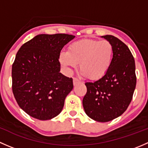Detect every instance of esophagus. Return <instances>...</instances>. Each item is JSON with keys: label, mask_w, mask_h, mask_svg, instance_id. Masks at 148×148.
I'll use <instances>...</instances> for the list:
<instances>
[{"label": "esophagus", "mask_w": 148, "mask_h": 148, "mask_svg": "<svg viewBox=\"0 0 148 148\" xmlns=\"http://www.w3.org/2000/svg\"><path fill=\"white\" fill-rule=\"evenodd\" d=\"M80 82V80L79 79L77 78H74L73 79V84H74V85H76L77 83H79Z\"/></svg>", "instance_id": "obj_1"}]
</instances>
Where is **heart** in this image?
Returning a JSON list of instances; mask_svg holds the SVG:
<instances>
[{"mask_svg":"<svg viewBox=\"0 0 148 148\" xmlns=\"http://www.w3.org/2000/svg\"><path fill=\"white\" fill-rule=\"evenodd\" d=\"M114 48L107 40L81 39L71 43L67 51L59 53L61 65L68 72L79 64L83 75L90 79H99L107 72L112 62Z\"/></svg>","mask_w":148,"mask_h":148,"instance_id":"heart-1","label":"heart"}]
</instances>
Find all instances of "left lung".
Listing matches in <instances>:
<instances>
[{
    "label": "left lung",
    "instance_id": "obj_1",
    "mask_svg": "<svg viewBox=\"0 0 148 148\" xmlns=\"http://www.w3.org/2000/svg\"><path fill=\"white\" fill-rule=\"evenodd\" d=\"M102 37L112 44V62L102 78L85 83L87 91L82 103L90 118L106 122L126 111L136 86V75L135 59L127 46L114 36Z\"/></svg>",
    "mask_w": 148,
    "mask_h": 148
}]
</instances>
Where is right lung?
I'll return each instance as SVG.
<instances>
[{"instance_id": "right-lung-1", "label": "right lung", "mask_w": 148, "mask_h": 148, "mask_svg": "<svg viewBox=\"0 0 148 148\" xmlns=\"http://www.w3.org/2000/svg\"><path fill=\"white\" fill-rule=\"evenodd\" d=\"M75 36L39 34L21 46L12 66V90L19 107L40 120L56 117L73 89L72 78L60 73L59 56Z\"/></svg>"}]
</instances>
